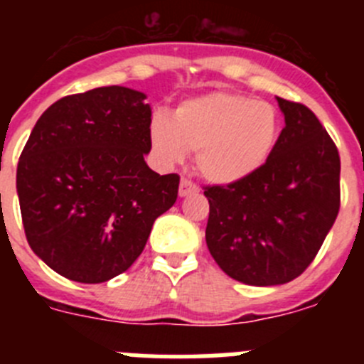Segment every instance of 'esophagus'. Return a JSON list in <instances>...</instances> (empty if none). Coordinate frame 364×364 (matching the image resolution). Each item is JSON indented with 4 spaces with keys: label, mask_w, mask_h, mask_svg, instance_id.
I'll use <instances>...</instances> for the list:
<instances>
[{
    "label": "esophagus",
    "mask_w": 364,
    "mask_h": 364,
    "mask_svg": "<svg viewBox=\"0 0 364 364\" xmlns=\"http://www.w3.org/2000/svg\"><path fill=\"white\" fill-rule=\"evenodd\" d=\"M197 191V186L193 184L189 178H182L180 180V189H178V195L180 197H188L191 193Z\"/></svg>",
    "instance_id": "esophagus-1"
}]
</instances>
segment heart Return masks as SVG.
I'll list each match as a JSON object with an SVG mask.
<instances>
[{
	"mask_svg": "<svg viewBox=\"0 0 364 364\" xmlns=\"http://www.w3.org/2000/svg\"><path fill=\"white\" fill-rule=\"evenodd\" d=\"M151 146L166 162L195 151L197 169L215 184H235L268 162L281 136V117L268 102L215 91L184 100L173 111L151 118Z\"/></svg>",
	"mask_w": 364,
	"mask_h": 364,
	"instance_id": "heart-1",
	"label": "heart"
}]
</instances>
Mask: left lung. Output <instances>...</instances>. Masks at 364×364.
I'll return each mask as SVG.
<instances>
[{"label": "left lung", "mask_w": 364, "mask_h": 364, "mask_svg": "<svg viewBox=\"0 0 364 364\" xmlns=\"http://www.w3.org/2000/svg\"><path fill=\"white\" fill-rule=\"evenodd\" d=\"M284 129L255 175L205 186V242L220 269L252 286L299 277L323 246L341 204L336 144L306 105L279 98Z\"/></svg>", "instance_id": "8db88e82"}]
</instances>
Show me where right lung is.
<instances>
[{
    "label": "right lung",
    "mask_w": 364,
    "mask_h": 364,
    "mask_svg": "<svg viewBox=\"0 0 364 364\" xmlns=\"http://www.w3.org/2000/svg\"><path fill=\"white\" fill-rule=\"evenodd\" d=\"M129 87L58 100L36 122L16 189L28 246L54 272L98 284L131 268L180 176L146 164L151 107Z\"/></svg>",
    "instance_id": "1"
}]
</instances>
